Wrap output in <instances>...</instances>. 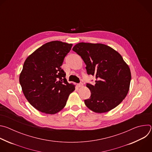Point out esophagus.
Wrapping results in <instances>:
<instances>
[{"mask_svg": "<svg viewBox=\"0 0 152 152\" xmlns=\"http://www.w3.org/2000/svg\"><path fill=\"white\" fill-rule=\"evenodd\" d=\"M77 85H78L79 87H82V86H83V83H82V82H80V83H78V84H77Z\"/></svg>", "mask_w": 152, "mask_h": 152, "instance_id": "obj_1", "label": "esophagus"}]
</instances>
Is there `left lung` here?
Instances as JSON below:
<instances>
[{"label":"left lung","instance_id":"obj_1","mask_svg":"<svg viewBox=\"0 0 152 152\" xmlns=\"http://www.w3.org/2000/svg\"><path fill=\"white\" fill-rule=\"evenodd\" d=\"M73 50L86 64L88 75L96 77V83H86L91 91L84 100L89 109L97 113L111 111L127 94L131 80L129 66L122 56L113 48L102 44L79 42Z\"/></svg>","mask_w":152,"mask_h":152}]
</instances>
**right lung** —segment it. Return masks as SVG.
Listing matches in <instances>:
<instances>
[{
  "mask_svg": "<svg viewBox=\"0 0 152 152\" xmlns=\"http://www.w3.org/2000/svg\"><path fill=\"white\" fill-rule=\"evenodd\" d=\"M72 47V44L59 41L49 42L24 62L20 83L28 101L41 113L54 114L60 111L75 90L61 67Z\"/></svg>",
  "mask_w": 152,
  "mask_h": 152,
  "instance_id": "right-lung-1",
  "label": "right lung"
}]
</instances>
